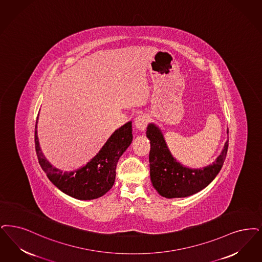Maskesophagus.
<instances>
[{
    "instance_id": "obj_1",
    "label": "esophagus",
    "mask_w": 262,
    "mask_h": 262,
    "mask_svg": "<svg viewBox=\"0 0 262 262\" xmlns=\"http://www.w3.org/2000/svg\"><path fill=\"white\" fill-rule=\"evenodd\" d=\"M148 118L146 115L144 114H141V115H138L135 119V126H136L137 129L139 130H144L147 127L148 125Z\"/></svg>"
}]
</instances>
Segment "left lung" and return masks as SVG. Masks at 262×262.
<instances>
[{
    "instance_id": "obj_1",
    "label": "left lung",
    "mask_w": 262,
    "mask_h": 262,
    "mask_svg": "<svg viewBox=\"0 0 262 262\" xmlns=\"http://www.w3.org/2000/svg\"><path fill=\"white\" fill-rule=\"evenodd\" d=\"M146 134L151 144L149 153L151 182L158 193L166 198L187 197L207 187L220 172L228 150L227 140L212 165L192 169L183 167L171 156L157 126L150 124Z\"/></svg>"
}]
</instances>
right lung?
<instances>
[{
	"mask_svg": "<svg viewBox=\"0 0 262 262\" xmlns=\"http://www.w3.org/2000/svg\"><path fill=\"white\" fill-rule=\"evenodd\" d=\"M38 123V117L36 124ZM132 122H127L109 137L98 154L84 167L67 172L53 167L42 155L35 126V148L39 164L53 184L65 194L79 200L99 198L112 188L116 167L122 154L133 141Z\"/></svg>",
	"mask_w": 262,
	"mask_h": 262,
	"instance_id": "add662e5",
	"label": "right lung"
}]
</instances>
